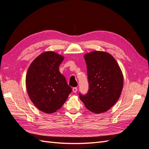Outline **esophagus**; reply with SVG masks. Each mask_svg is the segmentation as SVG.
<instances>
[{"mask_svg": "<svg viewBox=\"0 0 149 149\" xmlns=\"http://www.w3.org/2000/svg\"><path fill=\"white\" fill-rule=\"evenodd\" d=\"M73 91L74 92V93H76L78 91V88H76V87H74V88H73Z\"/></svg>", "mask_w": 149, "mask_h": 149, "instance_id": "1", "label": "esophagus"}]
</instances>
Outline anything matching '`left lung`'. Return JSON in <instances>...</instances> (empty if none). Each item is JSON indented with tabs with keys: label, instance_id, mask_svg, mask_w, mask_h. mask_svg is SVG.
Returning a JSON list of instances; mask_svg holds the SVG:
<instances>
[{
	"label": "left lung",
	"instance_id": "obj_1",
	"mask_svg": "<svg viewBox=\"0 0 149 149\" xmlns=\"http://www.w3.org/2000/svg\"><path fill=\"white\" fill-rule=\"evenodd\" d=\"M87 65L89 89L79 93L87 109L100 114L109 110L119 100L123 87V75L114 57L106 52L95 51L84 56Z\"/></svg>",
	"mask_w": 149,
	"mask_h": 149
}]
</instances>
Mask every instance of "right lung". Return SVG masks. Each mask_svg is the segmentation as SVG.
<instances>
[{
    "label": "right lung",
    "mask_w": 149,
    "mask_h": 149,
    "mask_svg": "<svg viewBox=\"0 0 149 149\" xmlns=\"http://www.w3.org/2000/svg\"><path fill=\"white\" fill-rule=\"evenodd\" d=\"M64 57L53 52L43 53L33 60L26 75L29 97L38 109L56 112L66 101L72 89L59 71Z\"/></svg>",
    "instance_id": "right-lung-1"
}]
</instances>
